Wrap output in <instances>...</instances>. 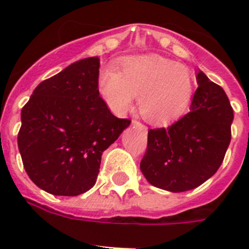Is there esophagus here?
Returning <instances> with one entry per match:
<instances>
[{"instance_id":"esophagus-1","label":"esophagus","mask_w":249,"mask_h":249,"mask_svg":"<svg viewBox=\"0 0 249 249\" xmlns=\"http://www.w3.org/2000/svg\"><path fill=\"white\" fill-rule=\"evenodd\" d=\"M132 124H133V126H137V127H140V128L142 129V131L147 132V127L144 126V124H142V123H141L140 121H137V120H133V121H132Z\"/></svg>"}]
</instances>
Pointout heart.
Returning a JSON list of instances; mask_svg holds the SVG:
<instances>
[{
	"label": "heart",
	"instance_id": "obj_1",
	"mask_svg": "<svg viewBox=\"0 0 249 249\" xmlns=\"http://www.w3.org/2000/svg\"><path fill=\"white\" fill-rule=\"evenodd\" d=\"M100 89L109 108L124 113L138 97V109L151 123L176 120L187 109L193 94V78L183 65L157 54L132 57L120 72L106 70Z\"/></svg>",
	"mask_w": 249,
	"mask_h": 249
}]
</instances>
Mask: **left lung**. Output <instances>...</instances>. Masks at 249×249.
Returning a JSON list of instances; mask_svg holds the SVG:
<instances>
[{
  "mask_svg": "<svg viewBox=\"0 0 249 249\" xmlns=\"http://www.w3.org/2000/svg\"><path fill=\"white\" fill-rule=\"evenodd\" d=\"M190 112L168 128L148 131L141 171L152 186L184 192L201 186L223 162L231 142L233 108L221 86L197 73Z\"/></svg>",
  "mask_w": 249,
  "mask_h": 249,
  "instance_id": "8db88e82",
  "label": "left lung"
}]
</instances>
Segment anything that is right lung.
<instances>
[{"instance_id":"1","label":"right lung","mask_w":249,"mask_h":249,"mask_svg":"<svg viewBox=\"0 0 249 249\" xmlns=\"http://www.w3.org/2000/svg\"><path fill=\"white\" fill-rule=\"evenodd\" d=\"M100 58L89 57L39 83L21 111L18 149L31 181L54 196L94 186L101 157L131 121L111 113L98 91Z\"/></svg>"}]
</instances>
